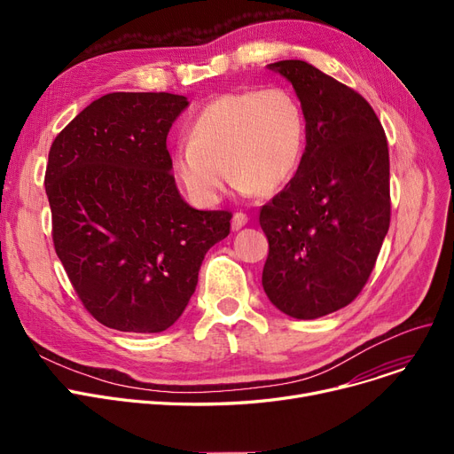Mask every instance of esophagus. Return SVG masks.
<instances>
[{"mask_svg":"<svg viewBox=\"0 0 454 454\" xmlns=\"http://www.w3.org/2000/svg\"><path fill=\"white\" fill-rule=\"evenodd\" d=\"M247 223H248V215H247V213H241V211H237V213L233 215V219H231V230H233V231L241 230L243 226H247Z\"/></svg>","mask_w":454,"mask_h":454,"instance_id":"esophagus-1","label":"esophagus"}]
</instances>
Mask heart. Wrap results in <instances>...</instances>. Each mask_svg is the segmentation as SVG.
<instances>
[{
    "label": "heart",
    "mask_w": 454,
    "mask_h": 454,
    "mask_svg": "<svg viewBox=\"0 0 454 454\" xmlns=\"http://www.w3.org/2000/svg\"><path fill=\"white\" fill-rule=\"evenodd\" d=\"M303 143L305 115L291 90L230 91L209 101L189 125L175 169L191 199L204 206L219 202L228 171L243 193H274L296 173Z\"/></svg>",
    "instance_id": "b5f03b06"
}]
</instances>
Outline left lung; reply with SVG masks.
<instances>
[{
  "instance_id": "8db88e82",
  "label": "left lung",
  "mask_w": 454,
  "mask_h": 454,
  "mask_svg": "<svg viewBox=\"0 0 454 454\" xmlns=\"http://www.w3.org/2000/svg\"><path fill=\"white\" fill-rule=\"evenodd\" d=\"M269 69L293 84L307 143L296 175L259 213L263 289L281 313L313 320L351 303L375 267L390 226L388 143L361 93L303 60Z\"/></svg>"
}]
</instances>
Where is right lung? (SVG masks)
Listing matches in <instances>:
<instances>
[{"label": "right lung", "mask_w": 454, "mask_h": 454, "mask_svg": "<svg viewBox=\"0 0 454 454\" xmlns=\"http://www.w3.org/2000/svg\"><path fill=\"white\" fill-rule=\"evenodd\" d=\"M184 95L115 91L53 141L45 193L53 243L88 313L106 327L161 333L193 296L230 211L191 207L171 175L167 134Z\"/></svg>", "instance_id": "right-lung-1"}]
</instances>
